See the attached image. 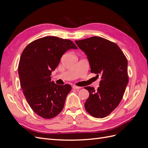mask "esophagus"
<instances>
[{
  "label": "esophagus",
  "mask_w": 148,
  "mask_h": 148,
  "mask_svg": "<svg viewBox=\"0 0 148 148\" xmlns=\"http://www.w3.org/2000/svg\"><path fill=\"white\" fill-rule=\"evenodd\" d=\"M72 88H73V89H81V87L75 86V85H74V86H73Z\"/></svg>",
  "instance_id": "esophagus-1"
}]
</instances>
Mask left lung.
<instances>
[{"mask_svg": "<svg viewBox=\"0 0 148 148\" xmlns=\"http://www.w3.org/2000/svg\"><path fill=\"white\" fill-rule=\"evenodd\" d=\"M75 43L87 56L91 73L101 77L97 91L93 87L84 88L89 92L85 109L92 117L104 118L123 96L128 83L127 59L117 44L104 38L93 36Z\"/></svg>", "mask_w": 148, "mask_h": 148, "instance_id": "obj_1", "label": "left lung"}]
</instances>
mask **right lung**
<instances>
[{"mask_svg":"<svg viewBox=\"0 0 148 148\" xmlns=\"http://www.w3.org/2000/svg\"><path fill=\"white\" fill-rule=\"evenodd\" d=\"M77 47L69 39L46 36L31 42L22 52L18 64L20 86L28 104L44 119H52L64 108L70 84L51 82V73L69 49Z\"/></svg>","mask_w":148,"mask_h":148,"instance_id":"obj_1","label":"right lung"}]
</instances>
